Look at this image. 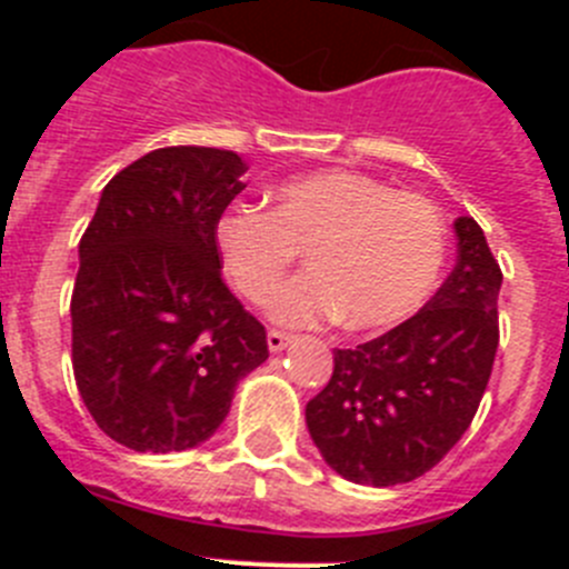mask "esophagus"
Wrapping results in <instances>:
<instances>
[{
	"label": "esophagus",
	"mask_w": 569,
	"mask_h": 569,
	"mask_svg": "<svg viewBox=\"0 0 569 569\" xmlns=\"http://www.w3.org/2000/svg\"><path fill=\"white\" fill-rule=\"evenodd\" d=\"M290 345V336L288 333H281V330H270L268 333V347H270V353H281L284 347Z\"/></svg>",
	"instance_id": "34e87169"
}]
</instances>
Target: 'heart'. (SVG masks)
<instances>
[{
    "label": "heart",
    "instance_id": "obj_1",
    "mask_svg": "<svg viewBox=\"0 0 569 569\" xmlns=\"http://www.w3.org/2000/svg\"><path fill=\"white\" fill-rule=\"evenodd\" d=\"M299 249L309 250L311 270L270 301L273 321L390 330L433 296L447 228L425 196L345 168L293 176L273 190V210L239 204L216 222L224 273L253 305L270 299Z\"/></svg>",
    "mask_w": 569,
    "mask_h": 569
}]
</instances>
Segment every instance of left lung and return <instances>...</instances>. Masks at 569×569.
Here are the masks:
<instances>
[{
	"label": "left lung",
	"instance_id": "8db88e82",
	"mask_svg": "<svg viewBox=\"0 0 569 569\" xmlns=\"http://www.w3.org/2000/svg\"><path fill=\"white\" fill-rule=\"evenodd\" d=\"M453 228L459 259L433 299L379 339L336 350L328 387L305 407L310 439L341 479H419L479 410L499 347L501 270L476 219Z\"/></svg>",
	"mask_w": 569,
	"mask_h": 569
}]
</instances>
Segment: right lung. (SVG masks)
<instances>
[{
	"label": "right lung",
	"mask_w": 569,
	"mask_h": 569,
	"mask_svg": "<svg viewBox=\"0 0 569 569\" xmlns=\"http://www.w3.org/2000/svg\"><path fill=\"white\" fill-rule=\"evenodd\" d=\"M244 170L233 150H150L104 184L79 241L73 376L102 433L136 453L208 441L236 385L268 359L216 250Z\"/></svg>",
	"instance_id": "1"
}]
</instances>
